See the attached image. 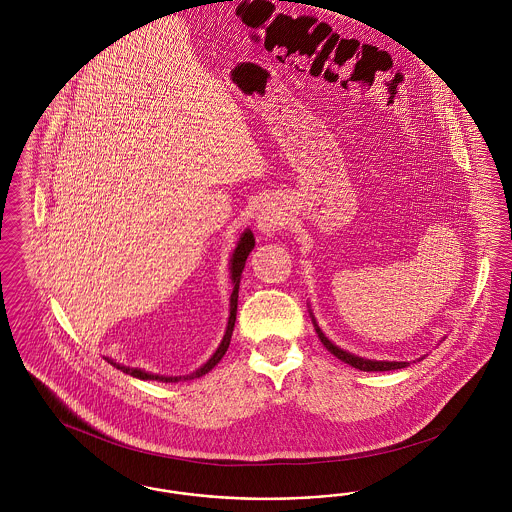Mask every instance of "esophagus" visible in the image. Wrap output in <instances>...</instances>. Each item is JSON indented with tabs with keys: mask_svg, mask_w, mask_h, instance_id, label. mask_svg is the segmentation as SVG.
<instances>
[{
	"mask_svg": "<svg viewBox=\"0 0 512 512\" xmlns=\"http://www.w3.org/2000/svg\"><path fill=\"white\" fill-rule=\"evenodd\" d=\"M284 220L286 219H284L282 207L276 201H265L259 211V217H257V226L263 234L272 236L274 232H278L284 226Z\"/></svg>",
	"mask_w": 512,
	"mask_h": 512,
	"instance_id": "obj_1",
	"label": "esophagus"
}]
</instances>
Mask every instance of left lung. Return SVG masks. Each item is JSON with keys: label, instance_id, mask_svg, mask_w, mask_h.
Wrapping results in <instances>:
<instances>
[{"label": "left lung", "instance_id": "obj_1", "mask_svg": "<svg viewBox=\"0 0 512 512\" xmlns=\"http://www.w3.org/2000/svg\"><path fill=\"white\" fill-rule=\"evenodd\" d=\"M313 315V313H311ZM313 324H315V330H317L318 338L320 341L324 343V347L332 353V355H336L340 361L343 363H347V365L353 366V368H359V370H365V372H384V370H397V368H405V366H409V363H397V361H370V359H363V357H357V355H353V353H347V351H343L340 349L338 345H334L332 341L328 340L324 334H322V330L318 328L317 320L313 318Z\"/></svg>", "mask_w": 512, "mask_h": 512}]
</instances>
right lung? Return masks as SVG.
<instances>
[{
    "label": "right lung",
    "mask_w": 512,
    "mask_h": 512,
    "mask_svg": "<svg viewBox=\"0 0 512 512\" xmlns=\"http://www.w3.org/2000/svg\"><path fill=\"white\" fill-rule=\"evenodd\" d=\"M255 247V238H253V232L251 230H245L240 238V242L236 245L234 253H232V259H230V274H232V284H234V290L230 295V317H228V326H226V332H224V338L220 341L219 349L213 353V357L205 363L203 366H199L195 372L188 374V376H159V374H149L146 370H140V368H130V366L117 365L113 363L111 359H107L113 366H117L122 372L134 376V378H140V380H157V382H178V380H194L199 378L203 374H207L213 366L219 363L220 359L224 357V353L228 351V345H230V338H232V332H234V322H236V311H238V290H240V280H242V270L245 267V261H247V255L251 253V249Z\"/></svg>",
    "instance_id": "obj_1"
}]
</instances>
